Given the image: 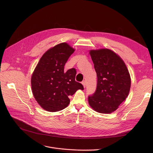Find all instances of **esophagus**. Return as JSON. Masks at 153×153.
Returning a JSON list of instances; mask_svg holds the SVG:
<instances>
[{"instance_id": "1", "label": "esophagus", "mask_w": 153, "mask_h": 153, "mask_svg": "<svg viewBox=\"0 0 153 153\" xmlns=\"http://www.w3.org/2000/svg\"><path fill=\"white\" fill-rule=\"evenodd\" d=\"M82 84L83 85L84 87H85V86H86V82H85V81H83L82 82Z\"/></svg>"}]
</instances>
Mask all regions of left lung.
<instances>
[{
	"mask_svg": "<svg viewBox=\"0 0 153 153\" xmlns=\"http://www.w3.org/2000/svg\"><path fill=\"white\" fill-rule=\"evenodd\" d=\"M97 76V89L88 97L90 106L101 114H110L128 97L131 78L124 61L108 49L91 50Z\"/></svg>",
	"mask_w": 153,
	"mask_h": 153,
	"instance_id": "1",
	"label": "left lung"
}]
</instances>
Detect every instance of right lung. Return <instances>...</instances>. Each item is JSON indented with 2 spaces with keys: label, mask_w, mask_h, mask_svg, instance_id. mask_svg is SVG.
Here are the masks:
<instances>
[{
  "label": "right lung",
  "mask_w": 153,
  "mask_h": 153,
  "mask_svg": "<svg viewBox=\"0 0 153 153\" xmlns=\"http://www.w3.org/2000/svg\"><path fill=\"white\" fill-rule=\"evenodd\" d=\"M74 49L62 43L48 50L39 59L31 76V89L35 100L43 109L58 111L70 102L69 97L83 85L75 81L76 70L66 72L64 65Z\"/></svg>",
  "instance_id": "add662e5"
}]
</instances>
